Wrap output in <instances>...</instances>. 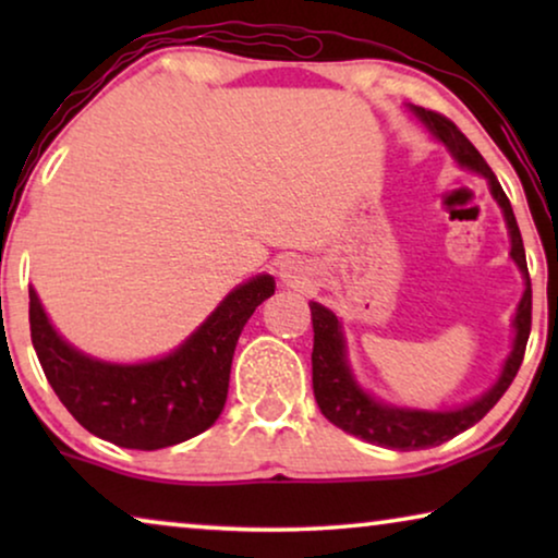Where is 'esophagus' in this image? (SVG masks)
<instances>
[{
    "instance_id": "esophagus-1",
    "label": "esophagus",
    "mask_w": 558,
    "mask_h": 558,
    "mask_svg": "<svg viewBox=\"0 0 558 558\" xmlns=\"http://www.w3.org/2000/svg\"><path fill=\"white\" fill-rule=\"evenodd\" d=\"M279 277L287 287H302L304 281L312 277V269L302 262V258H284V262L279 264Z\"/></svg>"
}]
</instances>
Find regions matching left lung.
<instances>
[{
  "label": "left lung",
  "mask_w": 558,
  "mask_h": 558,
  "mask_svg": "<svg viewBox=\"0 0 558 558\" xmlns=\"http://www.w3.org/2000/svg\"><path fill=\"white\" fill-rule=\"evenodd\" d=\"M409 111L429 129L434 140L445 144L457 165L464 167V170L483 174L487 180L490 195L495 197V203L500 205L502 218H506L510 235V258H513L518 269H521L525 289L513 317V348H510V355L506 357V363H502L498 380H495L483 396H477L475 401L445 411L396 407V403H386L365 391V388L355 380L353 368H350L348 363L345 335H342L338 315H335L332 310L323 307L319 302H310L312 330H315V348H312V388H315V401L319 411H323L325 418H330L335 426H340L342 432L371 441V445L401 449V452L437 447L441 441H449L460 432L475 426L480 418L500 401V396L508 391V386L513 384L515 373L523 363L525 342H529L531 335L529 264H525L523 239L521 231H518L508 195L502 193L498 178H495L490 167H487L483 155L472 147V142L452 124V121L441 117L437 111L422 109V106L414 104H409Z\"/></svg>",
  "instance_id": "obj_1"
}]
</instances>
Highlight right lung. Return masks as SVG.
Returning a JSON list of instances; mask_svg holds the SVG:
<instances>
[{
	"instance_id": "right-lung-1",
	"label": "right lung",
	"mask_w": 558,
	"mask_h": 558,
	"mask_svg": "<svg viewBox=\"0 0 558 558\" xmlns=\"http://www.w3.org/2000/svg\"><path fill=\"white\" fill-rule=\"evenodd\" d=\"M274 289L269 274L243 281L182 345L144 363H109L81 353L52 327L33 287L29 335L45 378L83 429L117 447L151 452L216 424L226 407L235 342Z\"/></svg>"
}]
</instances>
